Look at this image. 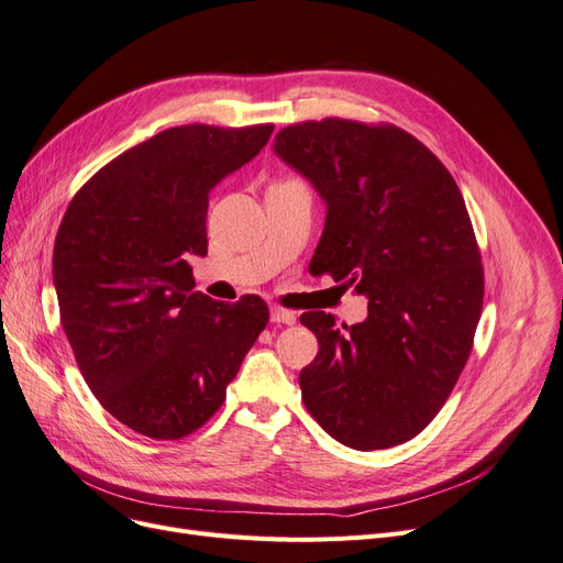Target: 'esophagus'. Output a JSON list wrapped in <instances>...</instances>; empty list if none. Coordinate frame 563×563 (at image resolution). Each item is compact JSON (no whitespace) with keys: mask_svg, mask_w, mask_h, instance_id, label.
Instances as JSON below:
<instances>
[{"mask_svg":"<svg viewBox=\"0 0 563 563\" xmlns=\"http://www.w3.org/2000/svg\"><path fill=\"white\" fill-rule=\"evenodd\" d=\"M296 313L294 311H288V309H284V307H279V305H273L269 307V321L273 323H282V325H294L296 323Z\"/></svg>","mask_w":563,"mask_h":563,"instance_id":"1","label":"esophagus"}]
</instances>
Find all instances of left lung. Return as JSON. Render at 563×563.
<instances>
[{
    "instance_id": "8db88e82",
    "label": "left lung",
    "mask_w": 563,
    "mask_h": 563,
    "mask_svg": "<svg viewBox=\"0 0 563 563\" xmlns=\"http://www.w3.org/2000/svg\"><path fill=\"white\" fill-rule=\"evenodd\" d=\"M275 152L325 200L317 273L369 298L367 319L300 323L319 340L300 372L307 411L355 451L420 434L441 411L474 346L483 265L453 175L411 133L340 118L300 122Z\"/></svg>"
}]
</instances>
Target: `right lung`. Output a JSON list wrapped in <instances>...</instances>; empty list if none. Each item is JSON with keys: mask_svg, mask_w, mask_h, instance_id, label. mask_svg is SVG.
Instances as JSON below:
<instances>
[{"mask_svg": "<svg viewBox=\"0 0 563 563\" xmlns=\"http://www.w3.org/2000/svg\"><path fill=\"white\" fill-rule=\"evenodd\" d=\"M273 129H166L89 177L64 212L53 252L62 328L101 407L143 437L203 427L267 325L258 296L191 294L187 258L208 254L210 189Z\"/></svg>", "mask_w": 563, "mask_h": 563, "instance_id": "1", "label": "right lung"}]
</instances>
